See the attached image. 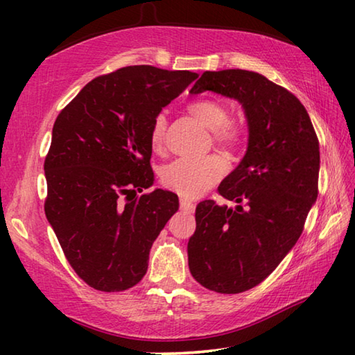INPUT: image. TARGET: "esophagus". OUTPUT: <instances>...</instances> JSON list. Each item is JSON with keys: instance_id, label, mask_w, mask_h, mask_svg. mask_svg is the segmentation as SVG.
I'll list each match as a JSON object with an SVG mask.
<instances>
[{"instance_id": "esophagus-1", "label": "esophagus", "mask_w": 355, "mask_h": 355, "mask_svg": "<svg viewBox=\"0 0 355 355\" xmlns=\"http://www.w3.org/2000/svg\"><path fill=\"white\" fill-rule=\"evenodd\" d=\"M180 207H182V209H184V211H194L196 203L188 200V199H182L180 200Z\"/></svg>"}]
</instances>
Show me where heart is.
Masks as SVG:
<instances>
[{"label":"heart","mask_w":355,"mask_h":355,"mask_svg":"<svg viewBox=\"0 0 355 355\" xmlns=\"http://www.w3.org/2000/svg\"><path fill=\"white\" fill-rule=\"evenodd\" d=\"M192 117L213 131V139L220 146L233 147L241 139V128L228 119V107L224 101L216 98L194 100L188 105ZM167 127V119L163 112L153 119L150 128V141L158 148L163 144ZM227 171L225 161L219 156H208L203 159L180 158L172 161L161 171V182L167 188L183 197H197L224 177Z\"/></svg>","instance_id":"heart-1"}]
</instances>
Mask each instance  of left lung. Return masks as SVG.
Masks as SVG:
<instances>
[{"mask_svg": "<svg viewBox=\"0 0 355 355\" xmlns=\"http://www.w3.org/2000/svg\"><path fill=\"white\" fill-rule=\"evenodd\" d=\"M207 91L243 106L249 139L219 184L238 205H197L188 263L202 286L236 294L261 284L297 243L318 197L320 142L304 105L257 71H205L189 94Z\"/></svg>", "mask_w": 355, "mask_h": 355, "instance_id": "8db88e82", "label": "left lung"}]
</instances>
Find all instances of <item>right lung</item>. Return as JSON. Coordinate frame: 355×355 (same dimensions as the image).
I'll list each match as a JSON object with an SVG mask.
<instances>
[{"label": "right lung", "instance_id": "add662e5", "mask_svg": "<svg viewBox=\"0 0 355 355\" xmlns=\"http://www.w3.org/2000/svg\"><path fill=\"white\" fill-rule=\"evenodd\" d=\"M199 76L130 65L87 83L59 114L44 164L45 214L75 272L98 291L139 284L178 196L148 189L150 128Z\"/></svg>", "mask_w": 355, "mask_h": 355}]
</instances>
